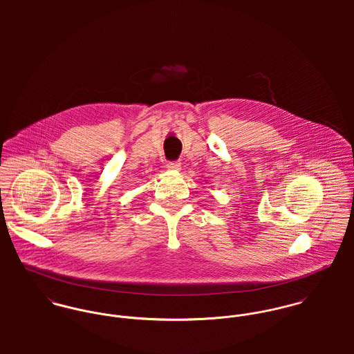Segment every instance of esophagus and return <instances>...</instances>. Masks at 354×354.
I'll return each instance as SVG.
<instances>
[{
  "label": "esophagus",
  "instance_id": "34e87169",
  "mask_svg": "<svg viewBox=\"0 0 354 354\" xmlns=\"http://www.w3.org/2000/svg\"><path fill=\"white\" fill-rule=\"evenodd\" d=\"M166 167H167L169 170H180V169H181V163L177 162V160H169V162L166 163Z\"/></svg>",
  "mask_w": 354,
  "mask_h": 354
}]
</instances>
